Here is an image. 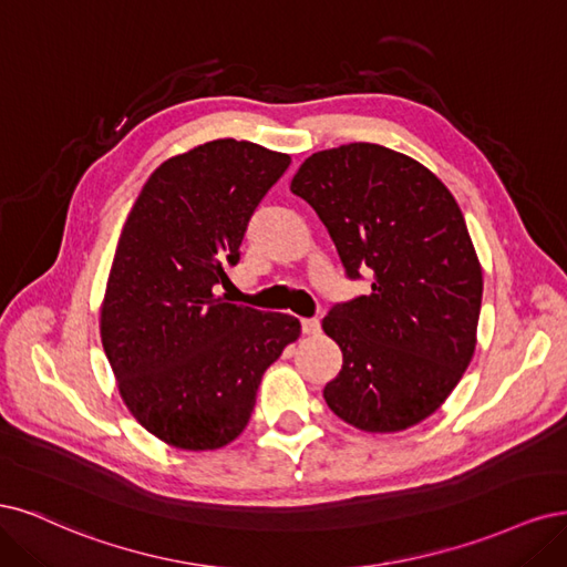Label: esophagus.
I'll return each instance as SVG.
<instances>
[{"label":"esophagus","instance_id":"esophagus-1","mask_svg":"<svg viewBox=\"0 0 567 567\" xmlns=\"http://www.w3.org/2000/svg\"><path fill=\"white\" fill-rule=\"evenodd\" d=\"M301 332L303 334H318L320 332V322L316 318H303L301 320Z\"/></svg>","mask_w":567,"mask_h":567}]
</instances>
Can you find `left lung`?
I'll list each match as a JSON object with an SVG mask.
<instances>
[{
	"mask_svg": "<svg viewBox=\"0 0 567 567\" xmlns=\"http://www.w3.org/2000/svg\"><path fill=\"white\" fill-rule=\"evenodd\" d=\"M289 190L316 209L370 295L322 318L343 364L322 395L364 433H398L441 408L476 351L483 268L452 193L422 162L377 143L310 155Z\"/></svg>",
	"mask_w": 567,
	"mask_h": 567,
	"instance_id": "1",
	"label": "left lung"
}]
</instances>
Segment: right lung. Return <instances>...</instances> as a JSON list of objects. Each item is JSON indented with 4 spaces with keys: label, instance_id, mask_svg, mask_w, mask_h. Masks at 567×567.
<instances>
[{
    "label": "right lung",
    "instance_id": "add662e5",
    "mask_svg": "<svg viewBox=\"0 0 567 567\" xmlns=\"http://www.w3.org/2000/svg\"><path fill=\"white\" fill-rule=\"evenodd\" d=\"M291 157L218 138L164 159L126 216L101 303V341L126 410L176 450L233 443L297 318L214 295L254 209Z\"/></svg>",
    "mask_w": 567,
    "mask_h": 567
}]
</instances>
